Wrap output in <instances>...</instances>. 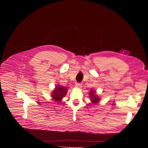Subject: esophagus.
<instances>
[{
    "instance_id": "obj_1",
    "label": "esophagus",
    "mask_w": 148,
    "mask_h": 148,
    "mask_svg": "<svg viewBox=\"0 0 148 148\" xmlns=\"http://www.w3.org/2000/svg\"><path fill=\"white\" fill-rule=\"evenodd\" d=\"M75 86L77 87V88H81L82 87V83H76Z\"/></svg>"
}]
</instances>
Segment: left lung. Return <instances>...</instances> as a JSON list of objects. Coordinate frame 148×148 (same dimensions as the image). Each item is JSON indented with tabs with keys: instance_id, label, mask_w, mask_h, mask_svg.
Masks as SVG:
<instances>
[{
	"instance_id": "8db88e82",
	"label": "left lung",
	"mask_w": 148,
	"mask_h": 148,
	"mask_svg": "<svg viewBox=\"0 0 148 148\" xmlns=\"http://www.w3.org/2000/svg\"><path fill=\"white\" fill-rule=\"evenodd\" d=\"M89 94H90V97L91 98V101L92 103L95 104L99 101V98L97 95H95V92L91 90L90 91Z\"/></svg>"
}]
</instances>
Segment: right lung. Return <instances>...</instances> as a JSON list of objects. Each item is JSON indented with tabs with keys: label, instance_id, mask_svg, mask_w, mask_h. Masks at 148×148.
Wrapping results in <instances>:
<instances>
[{
	"label": "right lung",
	"instance_id": "add662e5",
	"mask_svg": "<svg viewBox=\"0 0 148 148\" xmlns=\"http://www.w3.org/2000/svg\"><path fill=\"white\" fill-rule=\"evenodd\" d=\"M67 92V89L65 87H62L60 85H58L56 87L55 90L52 92V97L54 100L60 102L63 98Z\"/></svg>",
	"mask_w": 148,
	"mask_h": 148
}]
</instances>
